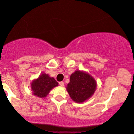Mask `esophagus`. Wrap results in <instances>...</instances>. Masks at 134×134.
Returning <instances> with one entry per match:
<instances>
[{
  "mask_svg": "<svg viewBox=\"0 0 134 134\" xmlns=\"http://www.w3.org/2000/svg\"><path fill=\"white\" fill-rule=\"evenodd\" d=\"M59 85H60V86L64 87V82H59Z\"/></svg>",
  "mask_w": 134,
  "mask_h": 134,
  "instance_id": "obj_1",
  "label": "esophagus"
}]
</instances>
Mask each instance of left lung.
Masks as SVG:
<instances>
[{"label": "left lung", "instance_id": "left-lung-1", "mask_svg": "<svg viewBox=\"0 0 134 134\" xmlns=\"http://www.w3.org/2000/svg\"><path fill=\"white\" fill-rule=\"evenodd\" d=\"M96 86V80L91 75L77 70L70 75L67 91L74 102L82 103L92 96Z\"/></svg>", "mask_w": 134, "mask_h": 134}]
</instances>
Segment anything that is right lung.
<instances>
[{
  "instance_id": "1",
  "label": "right lung",
  "mask_w": 134,
  "mask_h": 134,
  "mask_svg": "<svg viewBox=\"0 0 134 134\" xmlns=\"http://www.w3.org/2000/svg\"><path fill=\"white\" fill-rule=\"evenodd\" d=\"M58 82L53 77H50L48 74H42L37 79L34 80L31 84L33 94L38 97H46L54 87L57 86Z\"/></svg>"
}]
</instances>
